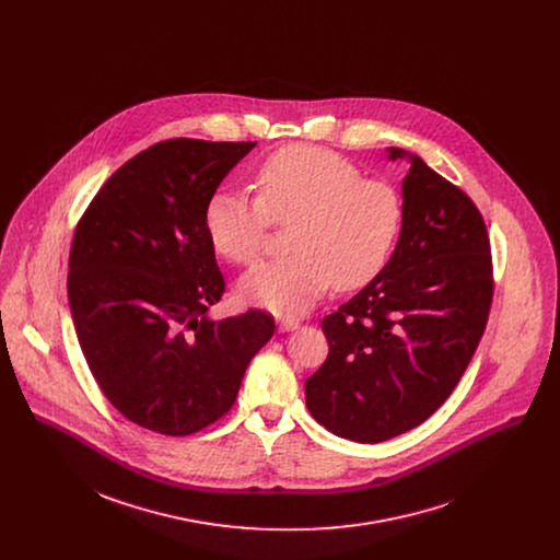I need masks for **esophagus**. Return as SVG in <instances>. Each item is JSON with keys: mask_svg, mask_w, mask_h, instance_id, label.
<instances>
[{"mask_svg": "<svg viewBox=\"0 0 560 560\" xmlns=\"http://www.w3.org/2000/svg\"><path fill=\"white\" fill-rule=\"evenodd\" d=\"M278 325H280L282 331H293V329L300 327V320L293 319V317H280Z\"/></svg>", "mask_w": 560, "mask_h": 560, "instance_id": "obj_1", "label": "esophagus"}]
</instances>
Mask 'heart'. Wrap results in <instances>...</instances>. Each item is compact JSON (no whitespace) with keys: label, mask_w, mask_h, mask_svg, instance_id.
Wrapping results in <instances>:
<instances>
[{"label":"heart","mask_w":560,"mask_h":560,"mask_svg":"<svg viewBox=\"0 0 560 560\" xmlns=\"http://www.w3.org/2000/svg\"><path fill=\"white\" fill-rule=\"evenodd\" d=\"M258 196L218 191L205 209L213 249L231 262H252L269 224H295L293 256L267 260L241 280V295L278 315L308 311L336 284H369L390 260L402 229L399 191L340 155L317 147H289L262 161Z\"/></svg>","instance_id":"1"}]
</instances>
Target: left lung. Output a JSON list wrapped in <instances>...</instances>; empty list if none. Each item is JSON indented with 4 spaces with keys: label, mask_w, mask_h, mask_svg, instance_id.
Masks as SVG:
<instances>
[{
    "label": "left lung",
    "mask_w": 560,
    "mask_h": 560,
    "mask_svg": "<svg viewBox=\"0 0 560 560\" xmlns=\"http://www.w3.org/2000/svg\"><path fill=\"white\" fill-rule=\"evenodd\" d=\"M402 178V229L388 265L320 327L329 353L306 380L327 431L377 444L424 422L451 397L493 298L489 237L477 205L418 155Z\"/></svg>",
    "instance_id": "8db88e82"
}]
</instances>
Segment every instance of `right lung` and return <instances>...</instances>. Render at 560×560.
Wrapping results in <instances>:
<instances>
[{"label": "right lung", "instance_id": "obj_1", "mask_svg": "<svg viewBox=\"0 0 560 560\" xmlns=\"http://www.w3.org/2000/svg\"><path fill=\"white\" fill-rule=\"evenodd\" d=\"M256 142L165 140L120 165L81 215L69 304L83 358L107 400L161 435H191L237 399L273 317L213 320L224 276L205 209Z\"/></svg>", "mask_w": 560, "mask_h": 560}]
</instances>
